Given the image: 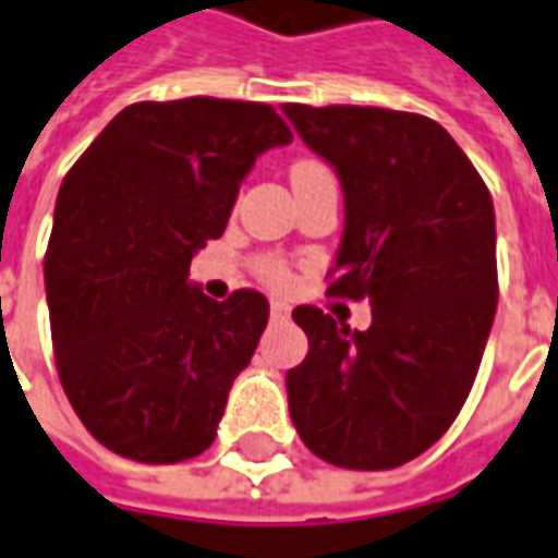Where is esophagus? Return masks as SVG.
Returning a JSON list of instances; mask_svg holds the SVG:
<instances>
[{"label": "esophagus", "instance_id": "esophagus-1", "mask_svg": "<svg viewBox=\"0 0 558 558\" xmlns=\"http://www.w3.org/2000/svg\"><path fill=\"white\" fill-rule=\"evenodd\" d=\"M271 317H275V320H287V317H290V305L275 299V302H271Z\"/></svg>", "mask_w": 558, "mask_h": 558}]
</instances>
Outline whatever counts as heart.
I'll use <instances>...</instances> for the list:
<instances>
[{"label": "heart", "mask_w": 558, "mask_h": 558, "mask_svg": "<svg viewBox=\"0 0 558 558\" xmlns=\"http://www.w3.org/2000/svg\"><path fill=\"white\" fill-rule=\"evenodd\" d=\"M314 170H324V168H320L317 161H295V165H293V180L305 177V173H314ZM265 278L271 280V283H287V271H283V265L268 263V265H265Z\"/></svg>", "instance_id": "heart-1"}]
</instances>
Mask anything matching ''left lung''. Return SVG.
Here are the masks:
<instances>
[{
    "label": "left lung",
    "instance_id": "8db88e82",
    "mask_svg": "<svg viewBox=\"0 0 558 558\" xmlns=\"http://www.w3.org/2000/svg\"><path fill=\"white\" fill-rule=\"evenodd\" d=\"M283 116L342 183L327 293L373 305L369 329L293 311L308 357L287 373L290 418L336 468H400L449 430L486 351L498 308L492 195L434 119L302 104Z\"/></svg>",
    "mask_w": 558,
    "mask_h": 558
}]
</instances>
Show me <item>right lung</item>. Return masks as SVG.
Listing matches in <instances>:
<instances>
[{"mask_svg":"<svg viewBox=\"0 0 558 558\" xmlns=\"http://www.w3.org/2000/svg\"><path fill=\"white\" fill-rule=\"evenodd\" d=\"M290 140L265 104H134L60 185L45 256L57 373L90 437L121 458L177 464L210 449L268 299L214 302L189 265L226 231L256 158Z\"/></svg>","mask_w":558,"mask_h":558,"instance_id":"right-lung-1","label":"right lung"}]
</instances>
